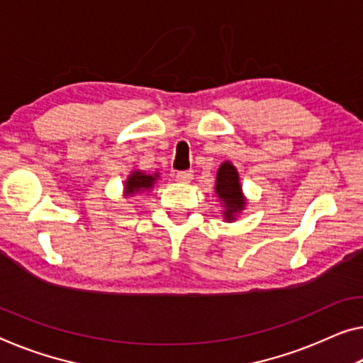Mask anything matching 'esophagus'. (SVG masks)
Returning a JSON list of instances; mask_svg holds the SVG:
<instances>
[{"instance_id": "obj_1", "label": "esophagus", "mask_w": 363, "mask_h": 363, "mask_svg": "<svg viewBox=\"0 0 363 363\" xmlns=\"http://www.w3.org/2000/svg\"><path fill=\"white\" fill-rule=\"evenodd\" d=\"M175 178L178 182L182 183H189L193 180V172L191 170H182V172H177Z\"/></svg>"}]
</instances>
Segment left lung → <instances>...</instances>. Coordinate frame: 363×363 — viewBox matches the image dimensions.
I'll return each mask as SVG.
<instances>
[{
	"label": "left lung",
	"instance_id": "left-lung-1",
	"mask_svg": "<svg viewBox=\"0 0 363 363\" xmlns=\"http://www.w3.org/2000/svg\"><path fill=\"white\" fill-rule=\"evenodd\" d=\"M216 193L225 204L224 217L227 220L235 219V214L243 209L245 201L242 198V188L238 183V174L232 164H222L217 172Z\"/></svg>",
	"mask_w": 363,
	"mask_h": 363
}]
</instances>
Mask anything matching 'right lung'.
<instances>
[{"label": "right lung", "instance_id": "obj_1", "mask_svg": "<svg viewBox=\"0 0 363 363\" xmlns=\"http://www.w3.org/2000/svg\"><path fill=\"white\" fill-rule=\"evenodd\" d=\"M157 175H146L141 174V172H133V175L126 180V194L131 196L136 191H144V189H149L154 185V180Z\"/></svg>", "mask_w": 363, "mask_h": 363}]
</instances>
